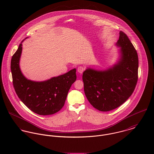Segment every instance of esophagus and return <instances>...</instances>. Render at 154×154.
<instances>
[{
    "instance_id": "34e87169",
    "label": "esophagus",
    "mask_w": 154,
    "mask_h": 154,
    "mask_svg": "<svg viewBox=\"0 0 154 154\" xmlns=\"http://www.w3.org/2000/svg\"><path fill=\"white\" fill-rule=\"evenodd\" d=\"M84 70H85V68H84V67H82V66H79V67H78V72L79 73H81V74H82V73H83V72L84 71Z\"/></svg>"
}]
</instances>
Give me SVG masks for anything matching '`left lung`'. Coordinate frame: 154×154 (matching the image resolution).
I'll list each match as a JSON object with an SVG mask.
<instances>
[{"label":"left lung","mask_w":154,"mask_h":154,"mask_svg":"<svg viewBox=\"0 0 154 154\" xmlns=\"http://www.w3.org/2000/svg\"><path fill=\"white\" fill-rule=\"evenodd\" d=\"M116 45L120 48L114 65L103 70L87 67L82 80L90 104L101 111L114 110L132 94L137 81L138 56L128 37L120 31Z\"/></svg>","instance_id":"left-lung-1"}]
</instances>
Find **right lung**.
I'll return each mask as SVG.
<instances>
[{"instance_id": "add662e5", "label": "right lung", "mask_w": 154, "mask_h": 154, "mask_svg": "<svg viewBox=\"0 0 154 154\" xmlns=\"http://www.w3.org/2000/svg\"><path fill=\"white\" fill-rule=\"evenodd\" d=\"M13 55L11 69L15 91L22 103L34 112L39 115L53 114L63 107L67 93L76 79V69L63 75L44 81H34L27 79L22 73L20 61L22 42Z\"/></svg>"}]
</instances>
